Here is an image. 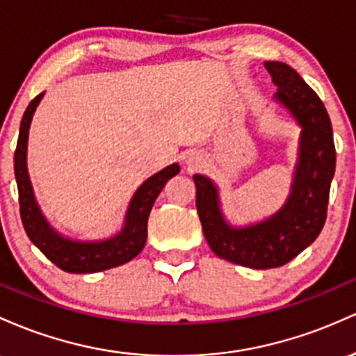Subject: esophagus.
<instances>
[{
    "instance_id": "34e87169",
    "label": "esophagus",
    "mask_w": 356,
    "mask_h": 356,
    "mask_svg": "<svg viewBox=\"0 0 356 356\" xmlns=\"http://www.w3.org/2000/svg\"><path fill=\"white\" fill-rule=\"evenodd\" d=\"M197 163H198V158H197V156H195V154H193V156H190L188 159H186V165H188L190 168L197 166Z\"/></svg>"
}]
</instances>
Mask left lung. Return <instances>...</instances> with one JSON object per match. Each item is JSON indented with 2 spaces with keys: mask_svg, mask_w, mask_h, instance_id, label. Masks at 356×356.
<instances>
[{
  "mask_svg": "<svg viewBox=\"0 0 356 356\" xmlns=\"http://www.w3.org/2000/svg\"><path fill=\"white\" fill-rule=\"evenodd\" d=\"M277 92L273 102L299 127L298 159L286 202L262 220L235 225L222 209L220 188L207 175H193L197 210L213 254L250 269L284 266L316 241L326 220L337 151L333 127L316 92L284 62H266Z\"/></svg>",
  "mask_w": 356,
  "mask_h": 356,
  "instance_id": "1",
  "label": "left lung"
}]
</instances>
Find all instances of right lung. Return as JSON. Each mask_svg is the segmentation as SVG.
Here are the masks:
<instances>
[{"mask_svg": "<svg viewBox=\"0 0 356 356\" xmlns=\"http://www.w3.org/2000/svg\"><path fill=\"white\" fill-rule=\"evenodd\" d=\"M45 92L38 94L23 114L19 124L17 151H15V178L19 195L22 222L30 241L42 250L49 261L65 273L90 274L113 269L134 259L146 245L147 218L158 195L165 188L168 179L179 173L178 163H171L158 173L145 179L129 200L121 229L104 238H72L58 232L40 209L28 173V138L37 107Z\"/></svg>", "mask_w": 356, "mask_h": 356, "instance_id": "1", "label": "right lung"}]
</instances>
